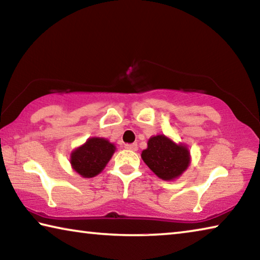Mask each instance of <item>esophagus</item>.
I'll return each instance as SVG.
<instances>
[{
	"label": "esophagus",
	"mask_w": 260,
	"mask_h": 260,
	"mask_svg": "<svg viewBox=\"0 0 260 260\" xmlns=\"http://www.w3.org/2000/svg\"><path fill=\"white\" fill-rule=\"evenodd\" d=\"M125 148L128 149V150H132V151H136V150H138V144H136V143H126Z\"/></svg>",
	"instance_id": "1"
}]
</instances>
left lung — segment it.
I'll return each mask as SVG.
<instances>
[{
  "label": "left lung",
  "mask_w": 260,
  "mask_h": 260,
  "mask_svg": "<svg viewBox=\"0 0 260 260\" xmlns=\"http://www.w3.org/2000/svg\"><path fill=\"white\" fill-rule=\"evenodd\" d=\"M141 157L149 169L165 181L181 177L190 165V151L186 144L175 143L164 134L151 136Z\"/></svg>",
  "instance_id": "left-lung-1"
}]
</instances>
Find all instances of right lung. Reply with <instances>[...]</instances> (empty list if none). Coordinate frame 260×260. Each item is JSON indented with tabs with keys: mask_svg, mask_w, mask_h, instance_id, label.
<instances>
[{
	"mask_svg": "<svg viewBox=\"0 0 260 260\" xmlns=\"http://www.w3.org/2000/svg\"><path fill=\"white\" fill-rule=\"evenodd\" d=\"M116 146L104 138H89L70 155L72 169L82 178H94L107 166Z\"/></svg>",
	"mask_w": 260,
	"mask_h": 260,
	"instance_id": "obj_1",
	"label": "right lung"
}]
</instances>
